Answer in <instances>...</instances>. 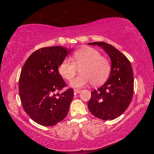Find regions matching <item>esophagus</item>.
I'll return each instance as SVG.
<instances>
[{"instance_id": "obj_1", "label": "esophagus", "mask_w": 154, "mask_h": 154, "mask_svg": "<svg viewBox=\"0 0 154 154\" xmlns=\"http://www.w3.org/2000/svg\"><path fill=\"white\" fill-rule=\"evenodd\" d=\"M82 92V90H79V89H75L74 90V92L75 94H79Z\"/></svg>"}]
</instances>
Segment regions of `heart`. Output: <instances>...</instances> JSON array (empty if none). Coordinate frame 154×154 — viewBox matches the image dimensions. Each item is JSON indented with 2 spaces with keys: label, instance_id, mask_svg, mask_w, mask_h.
Instances as JSON below:
<instances>
[{
  "label": "heart",
  "instance_id": "b5f03b06",
  "mask_svg": "<svg viewBox=\"0 0 154 154\" xmlns=\"http://www.w3.org/2000/svg\"><path fill=\"white\" fill-rule=\"evenodd\" d=\"M71 59L64 60L58 71L64 79L71 81L77 75V69H81L82 75L72 81V87L82 88L90 82L95 86L99 85L105 82L110 75L111 62L95 49L87 47L79 49L72 54Z\"/></svg>",
  "mask_w": 154,
  "mask_h": 154
}]
</instances>
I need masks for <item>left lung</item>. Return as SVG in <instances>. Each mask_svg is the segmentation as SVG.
Listing matches in <instances>:
<instances>
[{
    "mask_svg": "<svg viewBox=\"0 0 154 154\" xmlns=\"http://www.w3.org/2000/svg\"><path fill=\"white\" fill-rule=\"evenodd\" d=\"M88 45L102 47L111 60L109 79L91 93L88 109L96 118L103 120H112L120 116L132 101L134 76L131 64L126 56L110 44L93 42Z\"/></svg>",
    "mask_w": 154,
    "mask_h": 154,
    "instance_id": "left-lung-1",
    "label": "left lung"
}]
</instances>
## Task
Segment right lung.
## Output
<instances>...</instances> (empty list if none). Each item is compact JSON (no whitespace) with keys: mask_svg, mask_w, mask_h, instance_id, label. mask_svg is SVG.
<instances>
[{"mask_svg":"<svg viewBox=\"0 0 154 154\" xmlns=\"http://www.w3.org/2000/svg\"><path fill=\"white\" fill-rule=\"evenodd\" d=\"M70 51L58 46L38 49L22 67L19 79L21 103L30 118L41 126L58 124L69 112L73 90L60 92L66 84L58 67Z\"/></svg>","mask_w":154,"mask_h":154,"instance_id":"1","label":"right lung"}]
</instances>
